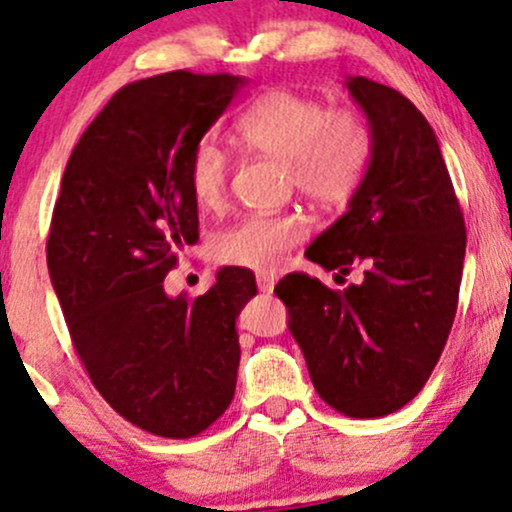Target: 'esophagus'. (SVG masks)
Instances as JSON below:
<instances>
[{"label": "esophagus", "mask_w": 512, "mask_h": 512, "mask_svg": "<svg viewBox=\"0 0 512 512\" xmlns=\"http://www.w3.org/2000/svg\"><path fill=\"white\" fill-rule=\"evenodd\" d=\"M274 284H277V274H274V272H260V274H257V289H260L262 294H272Z\"/></svg>", "instance_id": "34e87169"}]
</instances>
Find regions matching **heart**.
<instances>
[{"label": "heart", "mask_w": 512, "mask_h": 512, "mask_svg": "<svg viewBox=\"0 0 512 512\" xmlns=\"http://www.w3.org/2000/svg\"><path fill=\"white\" fill-rule=\"evenodd\" d=\"M235 138L257 155L282 160L291 187L325 209L345 206L367 179L374 155L369 123L355 109H330L323 99L294 89H269L235 123ZM228 157L211 140L194 145L187 184L201 209L221 206L228 189ZM306 238L296 213H257L213 238L223 265L274 269Z\"/></svg>", "instance_id": "obj_1"}]
</instances>
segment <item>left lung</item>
Segmentation results:
<instances>
[{
	"mask_svg": "<svg viewBox=\"0 0 512 512\" xmlns=\"http://www.w3.org/2000/svg\"><path fill=\"white\" fill-rule=\"evenodd\" d=\"M345 84L372 128V165L306 257L340 274L359 265L364 279L333 291L294 272L274 294L289 308V330L318 396L350 418H381L418 396L445 350L466 228L425 116L386 84L367 77Z\"/></svg>",
	"mask_w": 512,
	"mask_h": 512,
	"instance_id": "8db88e82",
	"label": "left lung"
}]
</instances>
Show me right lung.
Here are the masks:
<instances>
[{
	"mask_svg": "<svg viewBox=\"0 0 512 512\" xmlns=\"http://www.w3.org/2000/svg\"><path fill=\"white\" fill-rule=\"evenodd\" d=\"M245 82L174 70L121 87L72 150L50 221V282L89 379L128 423L172 440L233 401L235 320L257 294L243 267L218 269L196 299L165 291L174 250L199 240L189 155Z\"/></svg>",
	"mask_w": 512,
	"mask_h": 512,
	"instance_id": "add662e5",
	"label": "right lung"
}]
</instances>
